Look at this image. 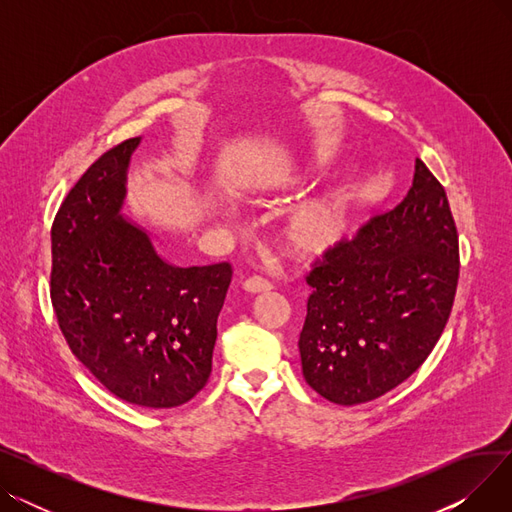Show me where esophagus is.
Masks as SVG:
<instances>
[{
  "instance_id": "34e87169",
  "label": "esophagus",
  "mask_w": 512,
  "mask_h": 512,
  "mask_svg": "<svg viewBox=\"0 0 512 512\" xmlns=\"http://www.w3.org/2000/svg\"><path fill=\"white\" fill-rule=\"evenodd\" d=\"M242 288H245V290L251 292V294L270 292V290H272V282H267V280L261 278V276H253V278L245 280V284H242Z\"/></svg>"
}]
</instances>
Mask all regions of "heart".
Listing matches in <instances>:
<instances>
[{
    "label": "heart",
    "mask_w": 512,
    "mask_h": 512,
    "mask_svg": "<svg viewBox=\"0 0 512 512\" xmlns=\"http://www.w3.org/2000/svg\"><path fill=\"white\" fill-rule=\"evenodd\" d=\"M299 176V170L290 166L265 168L249 184V199L261 203L284 193L299 182ZM355 215V193L344 184H334L288 213L278 230V242L282 251L297 261L321 259L346 240Z\"/></svg>",
    "instance_id": "heart-1"
}]
</instances>
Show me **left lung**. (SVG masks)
Instances as JSON below:
<instances>
[{"instance_id":"1","label":"left lung","mask_w":512,"mask_h":512,"mask_svg":"<svg viewBox=\"0 0 512 512\" xmlns=\"http://www.w3.org/2000/svg\"><path fill=\"white\" fill-rule=\"evenodd\" d=\"M459 282V234L444 186L415 159L392 211L317 263L299 338L305 382L353 407L390 392L434 351Z\"/></svg>"}]
</instances>
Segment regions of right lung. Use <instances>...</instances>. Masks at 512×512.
Here are the masks:
<instances>
[{
    "instance_id": "add662e5",
    "label": "right lung",
    "mask_w": 512,
    "mask_h": 512,
    "mask_svg": "<svg viewBox=\"0 0 512 512\" xmlns=\"http://www.w3.org/2000/svg\"><path fill=\"white\" fill-rule=\"evenodd\" d=\"M141 137L103 153L51 226V305L74 357L114 396L172 409L209 380L230 263L178 267L126 220Z\"/></svg>"
}]
</instances>
